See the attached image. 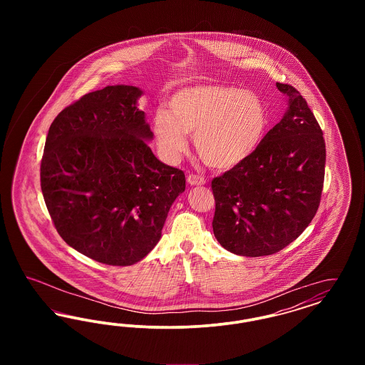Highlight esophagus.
<instances>
[{"label": "esophagus", "mask_w": 365, "mask_h": 365, "mask_svg": "<svg viewBox=\"0 0 365 365\" xmlns=\"http://www.w3.org/2000/svg\"><path fill=\"white\" fill-rule=\"evenodd\" d=\"M187 182L191 186H201V185H205L207 180L204 179V176L197 174H191L187 176Z\"/></svg>", "instance_id": "esophagus-1"}]
</instances>
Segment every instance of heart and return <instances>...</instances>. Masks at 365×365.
<instances>
[{
	"label": "heart",
	"mask_w": 365,
	"mask_h": 365,
	"mask_svg": "<svg viewBox=\"0 0 365 365\" xmlns=\"http://www.w3.org/2000/svg\"><path fill=\"white\" fill-rule=\"evenodd\" d=\"M170 112L153 116V137L160 153L178 160L187 149L186 134H194L201 160L215 170H231L252 156L268 128V110L249 90L226 85H192L170 97Z\"/></svg>",
	"instance_id": "1"
}]
</instances>
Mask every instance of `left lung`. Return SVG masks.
I'll use <instances>...</instances> for the list:
<instances>
[{"mask_svg":"<svg viewBox=\"0 0 365 365\" xmlns=\"http://www.w3.org/2000/svg\"><path fill=\"white\" fill-rule=\"evenodd\" d=\"M287 97L283 119L242 164L212 180L213 234L228 252L274 255L312 222L326 165L323 131L298 90L277 83Z\"/></svg>","mask_w":365,"mask_h":365,"instance_id":"left-lung-1","label":"left lung"}]
</instances>
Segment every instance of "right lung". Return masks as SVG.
Returning a JSON list of instances; mask_svg holds the SVG:
<instances>
[{
    "instance_id": "obj_1",
    "label": "right lung",
    "mask_w": 365,
    "mask_h": 365,
    "mask_svg": "<svg viewBox=\"0 0 365 365\" xmlns=\"http://www.w3.org/2000/svg\"><path fill=\"white\" fill-rule=\"evenodd\" d=\"M138 87L85 94L53 120L41 160V189L60 237L93 260L133 265L161 238L186 189L183 171L153 155Z\"/></svg>"
}]
</instances>
